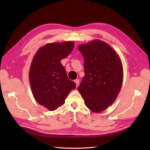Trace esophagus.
<instances>
[{"label":"esophagus","instance_id":"34e87169","mask_svg":"<svg viewBox=\"0 0 150 150\" xmlns=\"http://www.w3.org/2000/svg\"><path fill=\"white\" fill-rule=\"evenodd\" d=\"M74 82L75 83V84H76V87L77 88L78 86H79V84H80V80H78V79H76L75 81H74Z\"/></svg>","mask_w":150,"mask_h":150}]
</instances>
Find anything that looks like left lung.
I'll return each instance as SVG.
<instances>
[{"mask_svg":"<svg viewBox=\"0 0 150 150\" xmlns=\"http://www.w3.org/2000/svg\"><path fill=\"white\" fill-rule=\"evenodd\" d=\"M78 49L84 58L85 74L78 89L88 108L100 112L112 104L120 91L121 59L111 46L98 39L81 44Z\"/></svg>","mask_w":150,"mask_h":150,"instance_id":"8db88e82","label":"left lung"}]
</instances>
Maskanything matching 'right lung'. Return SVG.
<instances>
[{"mask_svg": "<svg viewBox=\"0 0 150 150\" xmlns=\"http://www.w3.org/2000/svg\"><path fill=\"white\" fill-rule=\"evenodd\" d=\"M74 47L72 41L48 43L37 51L31 62L29 80L33 96L49 111L64 105L69 92L76 88L60 62L69 56Z\"/></svg>", "mask_w": 150, "mask_h": 150, "instance_id": "add662e5", "label": "right lung"}]
</instances>
